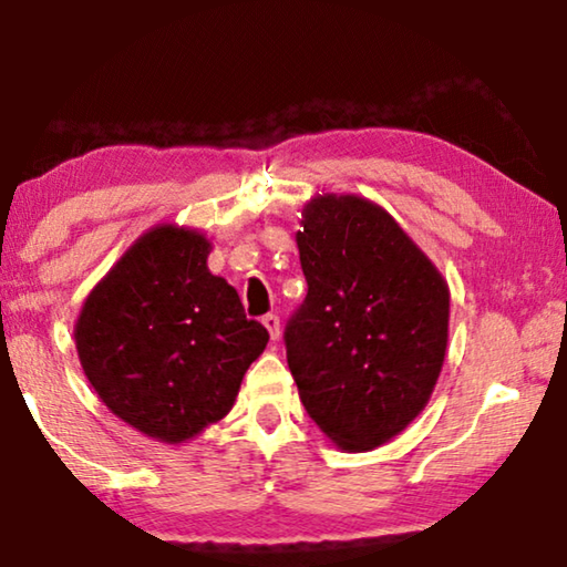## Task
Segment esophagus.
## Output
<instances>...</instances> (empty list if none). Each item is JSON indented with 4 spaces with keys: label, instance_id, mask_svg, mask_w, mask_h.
Masks as SVG:
<instances>
[{
    "label": "esophagus",
    "instance_id": "1",
    "mask_svg": "<svg viewBox=\"0 0 567 567\" xmlns=\"http://www.w3.org/2000/svg\"><path fill=\"white\" fill-rule=\"evenodd\" d=\"M262 324H266L270 340H278V336H281V320H278V315H266L262 317Z\"/></svg>",
    "mask_w": 567,
    "mask_h": 567
}]
</instances>
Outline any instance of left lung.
Masks as SVG:
<instances>
[{"label": "left lung", "mask_w": 567, "mask_h": 567, "mask_svg": "<svg viewBox=\"0 0 567 567\" xmlns=\"http://www.w3.org/2000/svg\"><path fill=\"white\" fill-rule=\"evenodd\" d=\"M301 227L307 299L286 324V361L324 436L369 452L429 405L446 359L449 286L369 198H309Z\"/></svg>", "instance_id": "8db88e82"}]
</instances>
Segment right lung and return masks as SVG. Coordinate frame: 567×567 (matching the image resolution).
Instances as JSON below:
<instances>
[{
    "label": "right lung",
    "mask_w": 567,
    "mask_h": 567,
    "mask_svg": "<svg viewBox=\"0 0 567 567\" xmlns=\"http://www.w3.org/2000/svg\"><path fill=\"white\" fill-rule=\"evenodd\" d=\"M204 231L157 224L100 278L74 322L84 377L113 415L185 444L235 405L268 330L208 270Z\"/></svg>",
    "instance_id": "add662e5"
}]
</instances>
